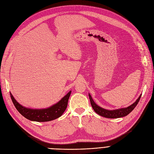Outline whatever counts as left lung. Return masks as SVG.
<instances>
[{"label": "left lung", "instance_id": "1", "mask_svg": "<svg viewBox=\"0 0 154 154\" xmlns=\"http://www.w3.org/2000/svg\"><path fill=\"white\" fill-rule=\"evenodd\" d=\"M142 94L140 95V97L136 100L134 103H133L131 105L128 106L127 108H120L117 109H113V110H108V109H106L104 108H102L100 106H98L96 103H94V101L93 100L91 95L89 94V98L90 100V103L92 106V108H93L94 111L98 113L99 115L105 117V118L108 119H117L120 118V117L125 116L127 115H128L133 109L135 108L137 105L138 104L139 100H140L141 98Z\"/></svg>", "mask_w": 154, "mask_h": 154}]
</instances>
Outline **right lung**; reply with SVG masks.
I'll return each mask as SVG.
<instances>
[{"label":"right lung","instance_id":"add662e5","mask_svg":"<svg viewBox=\"0 0 154 154\" xmlns=\"http://www.w3.org/2000/svg\"><path fill=\"white\" fill-rule=\"evenodd\" d=\"M71 91L56 104L46 109H30L20 105L10 93L13 103L17 110L26 119L35 122H44L55 120L60 117L68 106Z\"/></svg>","mask_w":154,"mask_h":154}]
</instances>
